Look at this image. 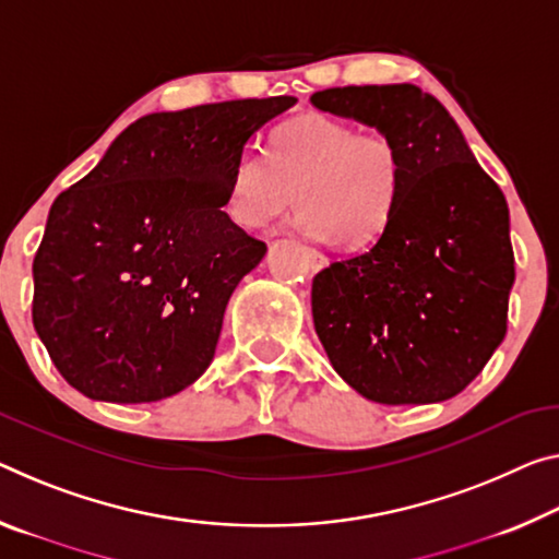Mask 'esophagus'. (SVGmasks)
I'll use <instances>...</instances> for the list:
<instances>
[{
  "label": "esophagus",
  "mask_w": 559,
  "mask_h": 559,
  "mask_svg": "<svg viewBox=\"0 0 559 559\" xmlns=\"http://www.w3.org/2000/svg\"><path fill=\"white\" fill-rule=\"evenodd\" d=\"M308 261H311V269L318 271L325 265V255L321 251H316V248H308Z\"/></svg>",
  "instance_id": "1"
}]
</instances>
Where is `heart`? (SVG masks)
<instances>
[{
  "instance_id": "obj_1",
  "label": "heart",
  "mask_w": 559,
  "mask_h": 559,
  "mask_svg": "<svg viewBox=\"0 0 559 559\" xmlns=\"http://www.w3.org/2000/svg\"><path fill=\"white\" fill-rule=\"evenodd\" d=\"M403 154L380 129L306 114L271 136V156L238 154L228 171L226 211L238 226L263 228L294 201L298 231L343 246L376 241L403 193Z\"/></svg>"
}]
</instances>
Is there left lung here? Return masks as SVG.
Instances as JSON below:
<instances>
[{
  "instance_id": "1",
  "label": "left lung",
  "mask_w": 559,
  "mask_h": 559,
  "mask_svg": "<svg viewBox=\"0 0 559 559\" xmlns=\"http://www.w3.org/2000/svg\"><path fill=\"white\" fill-rule=\"evenodd\" d=\"M311 104L391 134L405 166L401 201L378 241L316 273L318 338L335 373L368 401H448L508 331V201L445 106L418 86L323 88Z\"/></svg>"
}]
</instances>
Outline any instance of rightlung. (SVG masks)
I'll use <instances>...</instances> for the list:
<instances>
[{
    "label": "right lung",
    "instance_id": "obj_1",
    "mask_svg": "<svg viewBox=\"0 0 559 559\" xmlns=\"http://www.w3.org/2000/svg\"><path fill=\"white\" fill-rule=\"evenodd\" d=\"M296 102L146 114L51 203L32 263V321L79 393L154 403L211 366L228 298L265 255L224 211L228 171Z\"/></svg>",
    "mask_w": 559,
    "mask_h": 559
}]
</instances>
